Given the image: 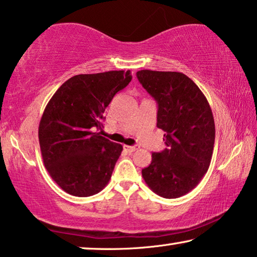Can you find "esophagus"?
<instances>
[{
  "mask_svg": "<svg viewBox=\"0 0 257 257\" xmlns=\"http://www.w3.org/2000/svg\"><path fill=\"white\" fill-rule=\"evenodd\" d=\"M123 148L125 151H128V153H134V151L139 149V146H124Z\"/></svg>",
  "mask_w": 257,
  "mask_h": 257,
  "instance_id": "34e87169",
  "label": "esophagus"
}]
</instances>
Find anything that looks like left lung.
Segmentation results:
<instances>
[{
	"mask_svg": "<svg viewBox=\"0 0 257 257\" xmlns=\"http://www.w3.org/2000/svg\"><path fill=\"white\" fill-rule=\"evenodd\" d=\"M137 79L158 104L157 127L166 148L142 170L147 185L173 199L192 191L211 164L215 140L212 109L204 93L180 72L142 70Z\"/></svg>",
	"mask_w": 257,
	"mask_h": 257,
	"instance_id": "left-lung-1",
	"label": "left lung"
}]
</instances>
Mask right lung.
I'll return each instance as SVG.
<instances>
[{
    "label": "right lung",
    "mask_w": 257,
    "mask_h": 257,
    "mask_svg": "<svg viewBox=\"0 0 257 257\" xmlns=\"http://www.w3.org/2000/svg\"><path fill=\"white\" fill-rule=\"evenodd\" d=\"M132 78L130 71L74 75L46 104L38 128L43 162L68 194L93 196L109 182L123 148L96 130L115 94Z\"/></svg>",
    "instance_id": "right-lung-1"
}]
</instances>
